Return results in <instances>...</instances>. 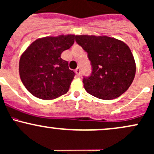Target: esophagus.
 Returning a JSON list of instances; mask_svg holds the SVG:
<instances>
[{"label": "esophagus", "instance_id": "obj_1", "mask_svg": "<svg viewBox=\"0 0 154 154\" xmlns=\"http://www.w3.org/2000/svg\"><path fill=\"white\" fill-rule=\"evenodd\" d=\"M80 72H81V71H80V68H77L75 69V73L77 74V75H78V76H80Z\"/></svg>", "mask_w": 154, "mask_h": 154}]
</instances>
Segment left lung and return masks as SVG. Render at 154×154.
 I'll use <instances>...</instances> for the list:
<instances>
[{"instance_id": "1", "label": "left lung", "mask_w": 154, "mask_h": 154, "mask_svg": "<svg viewBox=\"0 0 154 154\" xmlns=\"http://www.w3.org/2000/svg\"><path fill=\"white\" fill-rule=\"evenodd\" d=\"M88 53L92 72L83 77L84 88L91 95L104 100L116 99L134 80L136 65L129 47L122 41L106 36H76Z\"/></svg>"}]
</instances>
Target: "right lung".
Returning a JSON list of instances; mask_svg holds the SVG:
<instances>
[{
    "instance_id": "1",
    "label": "right lung",
    "mask_w": 154,
    "mask_h": 154,
    "mask_svg": "<svg viewBox=\"0 0 154 154\" xmlns=\"http://www.w3.org/2000/svg\"><path fill=\"white\" fill-rule=\"evenodd\" d=\"M74 35L38 38L21 55L20 79L32 95L44 100L54 99L68 92L75 73L61 53L73 45Z\"/></svg>"
}]
</instances>
